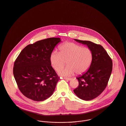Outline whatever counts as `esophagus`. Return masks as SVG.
Masks as SVG:
<instances>
[{"label":"esophagus","mask_w":126,"mask_h":126,"mask_svg":"<svg viewBox=\"0 0 126 126\" xmlns=\"http://www.w3.org/2000/svg\"><path fill=\"white\" fill-rule=\"evenodd\" d=\"M64 79H65V80H69V81L71 79V78H66V77H64Z\"/></svg>","instance_id":"esophagus-1"}]
</instances>
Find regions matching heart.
Masks as SVG:
<instances>
[{
    "label": "heart",
    "instance_id": "b5f03b06",
    "mask_svg": "<svg viewBox=\"0 0 126 126\" xmlns=\"http://www.w3.org/2000/svg\"><path fill=\"white\" fill-rule=\"evenodd\" d=\"M59 53L53 52L50 56L52 67L57 71L63 68L67 62L68 67L60 70L58 73L64 76L73 75L75 72L81 74L90 67L93 53L88 47L73 42H65L59 47Z\"/></svg>",
    "mask_w": 126,
    "mask_h": 126
}]
</instances>
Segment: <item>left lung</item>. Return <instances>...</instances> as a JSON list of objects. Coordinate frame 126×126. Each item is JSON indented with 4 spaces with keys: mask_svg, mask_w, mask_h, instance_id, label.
I'll use <instances>...</instances> for the list:
<instances>
[{
    "mask_svg": "<svg viewBox=\"0 0 126 126\" xmlns=\"http://www.w3.org/2000/svg\"><path fill=\"white\" fill-rule=\"evenodd\" d=\"M74 40L86 45L91 50L93 60L89 69L76 78L79 85L73 91L82 99L92 100L98 96L107 86L112 73V59L101 45L90 41Z\"/></svg>",
    "mask_w": 126,
    "mask_h": 126,
    "instance_id": "8db88e82",
    "label": "left lung"
}]
</instances>
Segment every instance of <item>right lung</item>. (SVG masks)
Here are the masks:
<instances>
[{
    "mask_svg": "<svg viewBox=\"0 0 126 126\" xmlns=\"http://www.w3.org/2000/svg\"><path fill=\"white\" fill-rule=\"evenodd\" d=\"M60 38H50L29 44L14 62L13 73L21 93L37 101L54 93L60 78L51 66L50 56Z\"/></svg>",
    "mask_w": 126,
    "mask_h": 126,
    "instance_id": "add662e5",
    "label": "right lung"
}]
</instances>
